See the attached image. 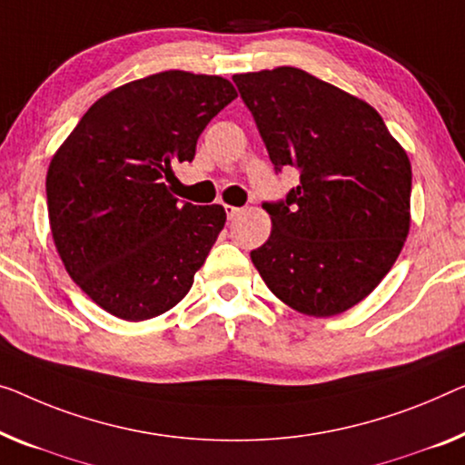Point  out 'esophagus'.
<instances>
[{
  "instance_id": "1",
  "label": "esophagus",
  "mask_w": 465,
  "mask_h": 465,
  "mask_svg": "<svg viewBox=\"0 0 465 465\" xmlns=\"http://www.w3.org/2000/svg\"><path fill=\"white\" fill-rule=\"evenodd\" d=\"M225 213H227V219L233 221V219L240 217L242 209H238V206H227V204H225Z\"/></svg>"
}]
</instances>
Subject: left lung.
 Returning <instances> with one entry per match:
<instances>
[{
  "label": "left lung",
  "mask_w": 465,
  "mask_h": 465,
  "mask_svg": "<svg viewBox=\"0 0 465 465\" xmlns=\"http://www.w3.org/2000/svg\"><path fill=\"white\" fill-rule=\"evenodd\" d=\"M275 173L301 182L262 203L273 230L251 252L267 288L331 317L382 282L410 233L411 164L376 110L292 66L233 74Z\"/></svg>",
  "instance_id": "left-lung-1"
}]
</instances>
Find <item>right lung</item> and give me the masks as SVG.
I'll use <instances>...</instances> for the list:
<instances>
[{
    "label": "right lung",
    "instance_id": "right-lung-1",
    "mask_svg": "<svg viewBox=\"0 0 465 465\" xmlns=\"http://www.w3.org/2000/svg\"><path fill=\"white\" fill-rule=\"evenodd\" d=\"M238 98L223 77L164 71L104 95L55 152L45 192L68 275L114 317L175 307L225 225L223 206L173 196L171 164L193 161L213 116Z\"/></svg>",
    "mask_w": 465,
    "mask_h": 465
}]
</instances>
